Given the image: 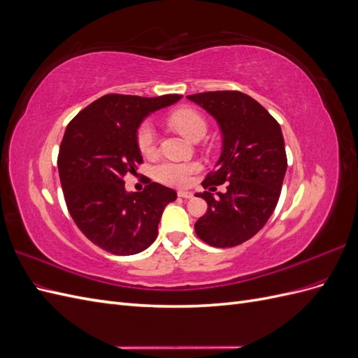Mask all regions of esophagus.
Wrapping results in <instances>:
<instances>
[{
    "label": "esophagus",
    "instance_id": "esophagus-1",
    "mask_svg": "<svg viewBox=\"0 0 358 358\" xmlns=\"http://www.w3.org/2000/svg\"><path fill=\"white\" fill-rule=\"evenodd\" d=\"M178 196H179V197H182V199H192L194 194H192L191 191H179V192H178Z\"/></svg>",
    "mask_w": 358,
    "mask_h": 358
}]
</instances>
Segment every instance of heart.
I'll return each mask as SVG.
<instances>
[{
	"instance_id": "heart-1",
	"label": "heart",
	"mask_w": 358,
	"mask_h": 358,
	"mask_svg": "<svg viewBox=\"0 0 358 358\" xmlns=\"http://www.w3.org/2000/svg\"><path fill=\"white\" fill-rule=\"evenodd\" d=\"M171 125L178 131L189 140H194L206 133V121L194 110L185 109L179 110L170 117ZM138 148L145 155L154 152L157 143L155 128L150 122H145L138 128L137 133ZM200 170L199 162H176V161H164L155 167V176L158 180L173 187H187L192 179V175Z\"/></svg>"
}]
</instances>
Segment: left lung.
I'll list each match as a JSON object with an SVG mask.
<instances>
[{
  "mask_svg": "<svg viewBox=\"0 0 358 358\" xmlns=\"http://www.w3.org/2000/svg\"><path fill=\"white\" fill-rule=\"evenodd\" d=\"M220 125L222 150L204 188L227 183V191L197 192L208 212L196 222L197 236L215 248H231L251 239L272 216L287 171L284 136L264 107L239 91L188 95ZM216 189V188H215Z\"/></svg>",
  "mask_w": 358,
  "mask_h": 358,
  "instance_id": "8db88e82",
  "label": "left lung"
}]
</instances>
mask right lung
I'll return each instance as SVG.
<instances>
[{
  "label": "right lung",
  "instance_id": "right-lung-1",
  "mask_svg": "<svg viewBox=\"0 0 358 358\" xmlns=\"http://www.w3.org/2000/svg\"><path fill=\"white\" fill-rule=\"evenodd\" d=\"M180 99L109 94L85 107L66 128L58 155L64 199L79 230L107 252L145 251L157 239L164 208L178 197L175 189L150 180L142 192L127 191L124 178L142 162L140 125Z\"/></svg>",
  "mask_w": 358,
  "mask_h": 358
}]
</instances>
